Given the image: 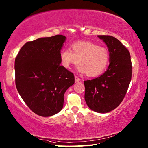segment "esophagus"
Returning a JSON list of instances; mask_svg holds the SVG:
<instances>
[{"instance_id": "obj_1", "label": "esophagus", "mask_w": 148, "mask_h": 148, "mask_svg": "<svg viewBox=\"0 0 148 148\" xmlns=\"http://www.w3.org/2000/svg\"><path fill=\"white\" fill-rule=\"evenodd\" d=\"M75 82L76 83H77V82H79V81L81 80V79L79 77H78L77 76H75Z\"/></svg>"}]
</instances>
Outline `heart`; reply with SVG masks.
Masks as SVG:
<instances>
[{
	"mask_svg": "<svg viewBox=\"0 0 148 148\" xmlns=\"http://www.w3.org/2000/svg\"><path fill=\"white\" fill-rule=\"evenodd\" d=\"M62 65L67 69L79 62L78 70L89 77L99 76L106 70L110 61V52L104 46L92 41L81 40L71 45V51L62 49L60 53Z\"/></svg>",
	"mask_w": 148,
	"mask_h": 148,
	"instance_id": "b5f03b06",
	"label": "heart"
}]
</instances>
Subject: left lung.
<instances>
[{
	"label": "left lung",
	"instance_id": "8db88e82",
	"mask_svg": "<svg viewBox=\"0 0 148 148\" xmlns=\"http://www.w3.org/2000/svg\"><path fill=\"white\" fill-rule=\"evenodd\" d=\"M98 37L108 47L110 64L100 77L84 81V99L93 111L106 113L116 109L123 100L131 81L132 65L129 51L118 39L111 36Z\"/></svg>",
	"mask_w": 148,
	"mask_h": 148
}]
</instances>
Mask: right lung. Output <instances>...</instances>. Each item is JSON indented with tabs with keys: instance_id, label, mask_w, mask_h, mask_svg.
I'll return each mask as SVG.
<instances>
[{
	"instance_id": "add662e5",
	"label": "right lung",
	"mask_w": 148,
	"mask_h": 148,
	"mask_svg": "<svg viewBox=\"0 0 148 148\" xmlns=\"http://www.w3.org/2000/svg\"><path fill=\"white\" fill-rule=\"evenodd\" d=\"M66 37L56 35L29 41L15 58V83L31 111L48 117L64 106V94L74 83V76L60 65V53Z\"/></svg>"
}]
</instances>
